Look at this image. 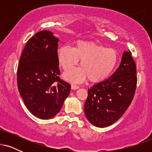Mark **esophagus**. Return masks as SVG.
Listing matches in <instances>:
<instances>
[{
  "mask_svg": "<svg viewBox=\"0 0 152 152\" xmlns=\"http://www.w3.org/2000/svg\"><path fill=\"white\" fill-rule=\"evenodd\" d=\"M79 88V86H77V85H75V84H72L71 85V89L72 90H76Z\"/></svg>",
  "mask_w": 152,
  "mask_h": 152,
  "instance_id": "34e87169",
  "label": "esophagus"
}]
</instances>
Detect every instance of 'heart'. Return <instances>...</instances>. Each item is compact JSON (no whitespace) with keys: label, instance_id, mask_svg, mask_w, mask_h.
<instances>
[{"label":"heart","instance_id":"heart-1","mask_svg":"<svg viewBox=\"0 0 152 152\" xmlns=\"http://www.w3.org/2000/svg\"><path fill=\"white\" fill-rule=\"evenodd\" d=\"M58 62L65 71L70 70L81 60V68L69 71L64 77L67 81L81 83L88 77L91 82L106 79L118 61L116 50L92 41H78L74 48L64 45L58 49Z\"/></svg>","mask_w":152,"mask_h":152}]
</instances>
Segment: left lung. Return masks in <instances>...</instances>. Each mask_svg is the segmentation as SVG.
I'll return each mask as SVG.
<instances>
[{"label":"left lung","instance_id":"1","mask_svg":"<svg viewBox=\"0 0 152 152\" xmlns=\"http://www.w3.org/2000/svg\"><path fill=\"white\" fill-rule=\"evenodd\" d=\"M136 64L130 51H124L116 71L88 90L84 112L91 124L109 126L121 117L133 100L137 87Z\"/></svg>","mask_w":152,"mask_h":152}]
</instances>
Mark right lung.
<instances>
[{
  "instance_id": "obj_1",
  "label": "right lung",
  "mask_w": 152,
  "mask_h": 152,
  "mask_svg": "<svg viewBox=\"0 0 152 152\" xmlns=\"http://www.w3.org/2000/svg\"><path fill=\"white\" fill-rule=\"evenodd\" d=\"M58 41L50 31H39L28 40L19 61V93L28 111L41 119L54 117L70 94V84L59 78Z\"/></svg>"
}]
</instances>
